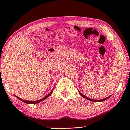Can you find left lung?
<instances>
[{
    "mask_svg": "<svg viewBox=\"0 0 130 130\" xmlns=\"http://www.w3.org/2000/svg\"><path fill=\"white\" fill-rule=\"evenodd\" d=\"M79 94H80V95L82 96H83V98H85V99H88V100H89V101H93V102H102V101H105V100H106V99H108V98L110 97V96H111V95H110V96H108V97H106V98H105L100 99V100H98V99H92V98H88V97H87V96H85L83 94H82V93H81L79 91Z\"/></svg>",
    "mask_w": 130,
    "mask_h": 130,
    "instance_id": "obj_1",
    "label": "left lung"
}]
</instances>
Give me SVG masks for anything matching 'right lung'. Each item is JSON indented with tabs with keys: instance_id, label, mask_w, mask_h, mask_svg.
I'll return each instance as SVG.
<instances>
[{
	"instance_id": "right-lung-1",
	"label": "right lung",
	"mask_w": 130,
	"mask_h": 130,
	"mask_svg": "<svg viewBox=\"0 0 130 130\" xmlns=\"http://www.w3.org/2000/svg\"><path fill=\"white\" fill-rule=\"evenodd\" d=\"M55 85H54V86H55ZM53 90H54V88L53 89H52V90L50 92V93L48 94H47V95L46 96H45V97H43V98H41V99H39V100H37V101H27V100H24V99H21V98H20L19 97H18L17 96H15L17 98H18L19 100H21V101H22V102H24V103H27V104H36V103H39V102H41V101H43V100H45V99H46L47 98H48V96H50L51 95V93H52V91H53Z\"/></svg>"
}]
</instances>
